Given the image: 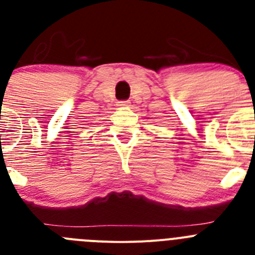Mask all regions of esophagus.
I'll return each instance as SVG.
<instances>
[{"instance_id": "34e87169", "label": "esophagus", "mask_w": 255, "mask_h": 255, "mask_svg": "<svg viewBox=\"0 0 255 255\" xmlns=\"http://www.w3.org/2000/svg\"><path fill=\"white\" fill-rule=\"evenodd\" d=\"M129 101H120V102L117 103V106H119V107H128V106H129Z\"/></svg>"}]
</instances>
